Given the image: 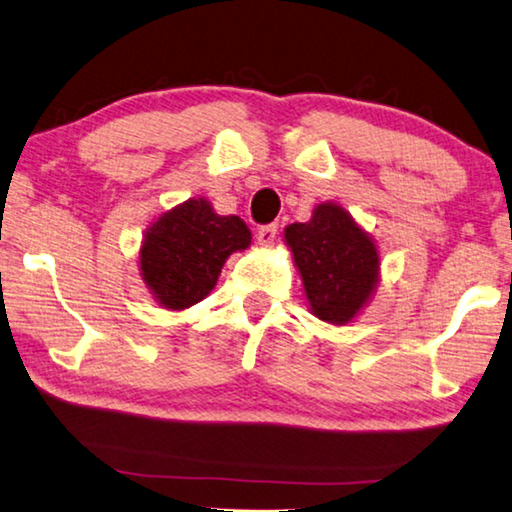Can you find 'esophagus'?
Wrapping results in <instances>:
<instances>
[{"mask_svg": "<svg viewBox=\"0 0 512 512\" xmlns=\"http://www.w3.org/2000/svg\"><path fill=\"white\" fill-rule=\"evenodd\" d=\"M256 240L261 247H272L274 240H276V224H267L261 226V229L256 231Z\"/></svg>", "mask_w": 512, "mask_h": 512, "instance_id": "1", "label": "esophagus"}]
</instances>
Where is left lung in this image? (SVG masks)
Listing matches in <instances>:
<instances>
[{
  "label": "left lung",
  "mask_w": 512,
  "mask_h": 512,
  "mask_svg": "<svg viewBox=\"0 0 512 512\" xmlns=\"http://www.w3.org/2000/svg\"><path fill=\"white\" fill-rule=\"evenodd\" d=\"M299 270L308 308L326 324H349L363 313L379 283L374 240L340 204H317L308 222L283 231Z\"/></svg>",
  "instance_id": "obj_1"
}]
</instances>
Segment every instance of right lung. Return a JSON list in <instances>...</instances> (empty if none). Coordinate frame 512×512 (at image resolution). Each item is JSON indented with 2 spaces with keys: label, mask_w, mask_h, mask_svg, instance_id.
Here are the masks:
<instances>
[{
  "label": "right lung",
  "mask_w": 512,
  "mask_h": 512,
  "mask_svg": "<svg viewBox=\"0 0 512 512\" xmlns=\"http://www.w3.org/2000/svg\"><path fill=\"white\" fill-rule=\"evenodd\" d=\"M251 245L238 215H217L211 201L192 197L165 211L145 231L140 274L167 311H183L206 299L233 251Z\"/></svg>",
  "instance_id": "add662e5"
}]
</instances>
